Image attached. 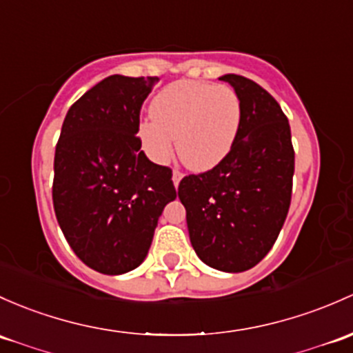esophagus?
I'll list each match as a JSON object with an SVG mask.
<instances>
[{
	"label": "esophagus",
	"mask_w": 353,
	"mask_h": 353,
	"mask_svg": "<svg viewBox=\"0 0 353 353\" xmlns=\"http://www.w3.org/2000/svg\"><path fill=\"white\" fill-rule=\"evenodd\" d=\"M184 177V174L181 172V170H174L172 172V183H174V186H176V189L179 188V183H181V179H183Z\"/></svg>",
	"instance_id": "34e87169"
}]
</instances>
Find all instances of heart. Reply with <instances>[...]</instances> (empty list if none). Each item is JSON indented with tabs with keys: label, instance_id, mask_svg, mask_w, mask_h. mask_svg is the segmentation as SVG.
<instances>
[{
	"label": "heart",
	"instance_id": "obj_1",
	"mask_svg": "<svg viewBox=\"0 0 353 353\" xmlns=\"http://www.w3.org/2000/svg\"><path fill=\"white\" fill-rule=\"evenodd\" d=\"M150 114L139 127L148 157L167 162L177 139L181 161L196 172H205L235 145L242 101L235 89L225 84L176 81L155 96Z\"/></svg>",
	"mask_w": 353,
	"mask_h": 353
}]
</instances>
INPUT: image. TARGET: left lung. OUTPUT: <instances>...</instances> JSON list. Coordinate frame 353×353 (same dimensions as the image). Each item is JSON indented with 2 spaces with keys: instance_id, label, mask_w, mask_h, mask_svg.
I'll use <instances>...</instances> for the list:
<instances>
[{
  "instance_id": "obj_1",
  "label": "left lung",
  "mask_w": 353,
  "mask_h": 353,
  "mask_svg": "<svg viewBox=\"0 0 353 353\" xmlns=\"http://www.w3.org/2000/svg\"><path fill=\"white\" fill-rule=\"evenodd\" d=\"M220 79L242 101L235 145L216 167L183 177L177 194L198 257L243 272L269 254L288 216L294 148L288 117L264 88L236 74Z\"/></svg>"
}]
</instances>
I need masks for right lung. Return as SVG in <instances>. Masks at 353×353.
<instances>
[{
	"instance_id": "right-lung-1",
	"label": "right lung",
	"mask_w": 353,
	"mask_h": 353,
	"mask_svg": "<svg viewBox=\"0 0 353 353\" xmlns=\"http://www.w3.org/2000/svg\"><path fill=\"white\" fill-rule=\"evenodd\" d=\"M159 77H106L70 106L55 145L52 201L65 240L108 276L147 257L159 216L177 196L172 169L140 150V108Z\"/></svg>"
}]
</instances>
